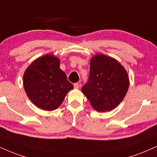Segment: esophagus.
<instances>
[{
	"mask_svg": "<svg viewBox=\"0 0 157 157\" xmlns=\"http://www.w3.org/2000/svg\"><path fill=\"white\" fill-rule=\"evenodd\" d=\"M74 87H75V88H76V89H78V88H80V84H79L78 82H77V83H75V84H74Z\"/></svg>",
	"mask_w": 157,
	"mask_h": 157,
	"instance_id": "34e87169",
	"label": "esophagus"
}]
</instances>
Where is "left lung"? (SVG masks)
Returning a JSON list of instances; mask_svg holds the SVG:
<instances>
[{
    "label": "left lung",
    "mask_w": 157,
    "mask_h": 157,
    "mask_svg": "<svg viewBox=\"0 0 157 157\" xmlns=\"http://www.w3.org/2000/svg\"><path fill=\"white\" fill-rule=\"evenodd\" d=\"M129 86L126 69L114 58L99 54L90 60L89 77L82 91L96 110L106 112L121 102Z\"/></svg>",
    "instance_id": "8db88e82"
}]
</instances>
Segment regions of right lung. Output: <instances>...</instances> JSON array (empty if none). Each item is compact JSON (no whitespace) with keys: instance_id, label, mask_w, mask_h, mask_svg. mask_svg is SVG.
Listing matches in <instances>:
<instances>
[{"instance_id":"right-lung-1","label":"right lung","mask_w":157,"mask_h":157,"mask_svg":"<svg viewBox=\"0 0 157 157\" xmlns=\"http://www.w3.org/2000/svg\"><path fill=\"white\" fill-rule=\"evenodd\" d=\"M23 85L27 96L36 106L54 110L61 105L73 85L60 69V60L45 55L32 63L24 73Z\"/></svg>"}]
</instances>
